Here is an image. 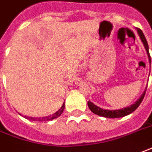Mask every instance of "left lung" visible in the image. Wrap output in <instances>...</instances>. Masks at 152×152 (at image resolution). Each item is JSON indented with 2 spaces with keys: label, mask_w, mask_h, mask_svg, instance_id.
Returning a JSON list of instances; mask_svg holds the SVG:
<instances>
[{
  "label": "left lung",
  "mask_w": 152,
  "mask_h": 152,
  "mask_svg": "<svg viewBox=\"0 0 152 152\" xmlns=\"http://www.w3.org/2000/svg\"><path fill=\"white\" fill-rule=\"evenodd\" d=\"M137 33L140 36V38L142 39V43H143V45L145 47V49L146 50V53H147V55H148V58H149V62L151 64V56L150 54H149V47H148V44H147V41H146V38H145V35L143 34L142 30L140 29H137ZM146 88L144 93L142 94V95L140 97V98L138 99L137 102H135L134 104L131 105L129 107H124V108H122V109H118V110H105L102 109L99 107L96 106L94 103H93L92 102L88 101V107L89 109L94 113L97 114L98 116H101V117H104V118H122V117H125L126 115H129L132 113H133L135 110L137 108L139 105L141 104V102H142L143 98L145 97V94H146Z\"/></svg>",
  "instance_id": "obj_1"
}]
</instances>
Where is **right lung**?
I'll list each match as a JSON object with an SVG mask.
<instances>
[{"label":"right lung","instance_id":"right-lung-1","mask_svg":"<svg viewBox=\"0 0 152 152\" xmlns=\"http://www.w3.org/2000/svg\"><path fill=\"white\" fill-rule=\"evenodd\" d=\"M64 104L61 107V108L57 111L56 113H54L53 115H50V116H47V117H43V118H32V117H30V118H27V117H25L26 118H30V120H32V121H39V122H44V121H50V120H53L54 118H58L62 113L64 112Z\"/></svg>","mask_w":152,"mask_h":152}]
</instances>
